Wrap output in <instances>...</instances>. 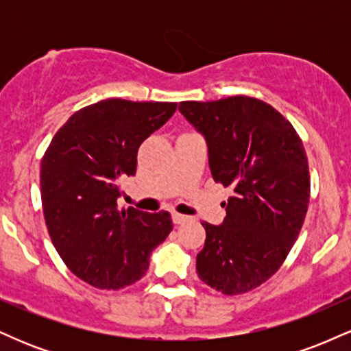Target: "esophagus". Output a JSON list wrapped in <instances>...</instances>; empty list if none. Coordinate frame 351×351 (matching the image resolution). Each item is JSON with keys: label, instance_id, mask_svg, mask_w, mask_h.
Masks as SVG:
<instances>
[{"label": "esophagus", "instance_id": "obj_1", "mask_svg": "<svg viewBox=\"0 0 351 351\" xmlns=\"http://www.w3.org/2000/svg\"><path fill=\"white\" fill-rule=\"evenodd\" d=\"M173 223L175 224H183V223H186V221L189 219L188 216H184V215H180V213H173Z\"/></svg>", "mask_w": 351, "mask_h": 351}]
</instances>
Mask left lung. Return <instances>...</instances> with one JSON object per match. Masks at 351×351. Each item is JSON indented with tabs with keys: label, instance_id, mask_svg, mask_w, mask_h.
<instances>
[{
	"label": "left lung",
	"instance_id": "left-lung-1",
	"mask_svg": "<svg viewBox=\"0 0 351 351\" xmlns=\"http://www.w3.org/2000/svg\"><path fill=\"white\" fill-rule=\"evenodd\" d=\"M180 112L206 138L213 178L232 189L223 224L203 223L206 241L196 272L224 295L245 293L279 271L300 234L310 199L304 143L259 99L186 100Z\"/></svg>",
	"mask_w": 351,
	"mask_h": 351
}]
</instances>
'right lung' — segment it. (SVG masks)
I'll use <instances>...</instances> for the list:
<instances>
[{"label":"right lung","mask_w":351,"mask_h":351,"mask_svg":"<svg viewBox=\"0 0 351 351\" xmlns=\"http://www.w3.org/2000/svg\"><path fill=\"white\" fill-rule=\"evenodd\" d=\"M176 102L106 99L69 117L41 162V201L56 251L92 287L119 291L147 274L173 229L168 211L119 208L120 180L134 176L140 145Z\"/></svg>","instance_id":"add662e5"}]
</instances>
